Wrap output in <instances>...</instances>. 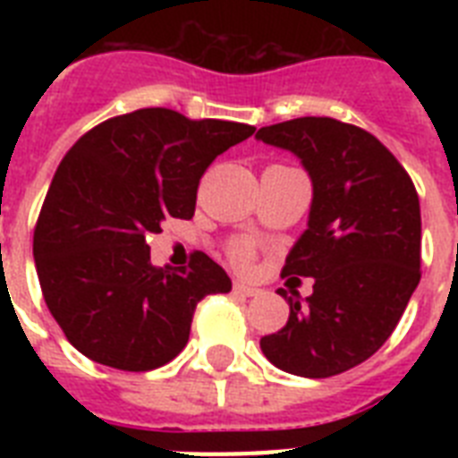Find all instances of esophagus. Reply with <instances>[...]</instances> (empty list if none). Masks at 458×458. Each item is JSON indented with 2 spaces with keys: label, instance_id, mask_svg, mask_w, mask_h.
I'll use <instances>...</instances> for the list:
<instances>
[{
  "label": "esophagus",
  "instance_id": "34e87169",
  "mask_svg": "<svg viewBox=\"0 0 458 458\" xmlns=\"http://www.w3.org/2000/svg\"><path fill=\"white\" fill-rule=\"evenodd\" d=\"M233 290H235L237 294H242V297H257V294L261 293L259 287L247 285V283H240V280H235V283H233Z\"/></svg>",
  "mask_w": 458,
  "mask_h": 458
}]
</instances>
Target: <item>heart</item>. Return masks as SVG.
Segmentation results:
<instances>
[{"label":"heart","mask_w":458,"mask_h":458,"mask_svg":"<svg viewBox=\"0 0 458 458\" xmlns=\"http://www.w3.org/2000/svg\"><path fill=\"white\" fill-rule=\"evenodd\" d=\"M233 257H235V261L240 266H247L251 261V247L250 244H240V247H235V251H233Z\"/></svg>","instance_id":"heart-1"}]
</instances>
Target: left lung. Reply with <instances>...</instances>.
<instances>
[{
  "label": "left lung",
  "mask_w": 458,
  "mask_h": 458,
  "mask_svg": "<svg viewBox=\"0 0 458 458\" xmlns=\"http://www.w3.org/2000/svg\"><path fill=\"white\" fill-rule=\"evenodd\" d=\"M257 138L297 154L313 182L309 228L283 266L285 278H313V294L300 304L280 290L290 318L261 337V352L293 376H340L383 347L419 285V192L359 125L304 116L266 125Z\"/></svg>",
  "instance_id": "1"
}]
</instances>
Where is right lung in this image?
<instances>
[{
    "label": "right lung",
    "mask_w": 458,
    "mask_h": 458,
    "mask_svg": "<svg viewBox=\"0 0 458 458\" xmlns=\"http://www.w3.org/2000/svg\"><path fill=\"white\" fill-rule=\"evenodd\" d=\"M257 128L173 109H138L88 131L59 164L38 216L32 254L54 320L81 354L118 370H152L182 352L194 309L230 293L228 273L194 251L187 268L149 261L164 218H192L211 161Z\"/></svg>",
    "instance_id": "1"
}]
</instances>
